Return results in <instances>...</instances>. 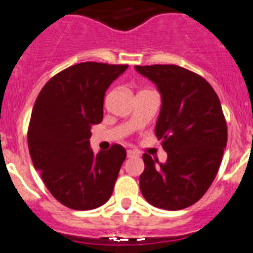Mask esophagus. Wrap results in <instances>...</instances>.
<instances>
[{
    "mask_svg": "<svg viewBox=\"0 0 253 253\" xmlns=\"http://www.w3.org/2000/svg\"><path fill=\"white\" fill-rule=\"evenodd\" d=\"M137 153L135 150H127V157L128 158H132V157H136Z\"/></svg>",
    "mask_w": 253,
    "mask_h": 253,
    "instance_id": "34e87169",
    "label": "esophagus"
}]
</instances>
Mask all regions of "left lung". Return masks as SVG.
Listing matches in <instances>:
<instances>
[{"label":"left lung","instance_id":"left-lung-1","mask_svg":"<svg viewBox=\"0 0 253 253\" xmlns=\"http://www.w3.org/2000/svg\"><path fill=\"white\" fill-rule=\"evenodd\" d=\"M161 94L156 136L167 161L144 154L140 190L146 202L176 211L202 198L216 177L228 141L221 104L211 84L177 65L135 67Z\"/></svg>","mask_w":253,"mask_h":253}]
</instances>
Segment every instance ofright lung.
<instances>
[{
  "label": "right lung",
  "instance_id": "obj_1",
  "mask_svg": "<svg viewBox=\"0 0 253 253\" xmlns=\"http://www.w3.org/2000/svg\"><path fill=\"white\" fill-rule=\"evenodd\" d=\"M128 65L80 63L44 84L32 110L28 146L44 185L61 205L86 211L113 193L126 150L118 144L95 154L91 126L103 121L108 87Z\"/></svg>",
  "mask_w": 253,
  "mask_h": 253
}]
</instances>
